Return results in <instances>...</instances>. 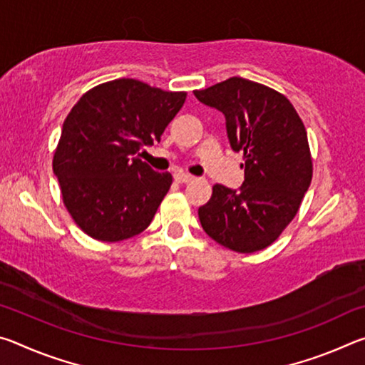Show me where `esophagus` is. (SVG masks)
<instances>
[{"mask_svg": "<svg viewBox=\"0 0 365 365\" xmlns=\"http://www.w3.org/2000/svg\"><path fill=\"white\" fill-rule=\"evenodd\" d=\"M174 178H175V182H178V183H188V182L193 180V175L185 174V172H175Z\"/></svg>", "mask_w": 365, "mask_h": 365, "instance_id": "1", "label": "esophagus"}]
</instances>
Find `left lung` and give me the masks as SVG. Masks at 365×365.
Returning a JSON list of instances; mask_svg holds the SVG:
<instances>
[{"instance_id": "obj_1", "label": "left lung", "mask_w": 365, "mask_h": 365, "mask_svg": "<svg viewBox=\"0 0 365 365\" xmlns=\"http://www.w3.org/2000/svg\"><path fill=\"white\" fill-rule=\"evenodd\" d=\"M195 96L224 114L232 150L245 154L242 187L214 185L211 200L197 209L201 225L232 251L267 248L293 220L311 185L304 123L279 91L242 77L197 90Z\"/></svg>"}]
</instances>
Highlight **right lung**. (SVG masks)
<instances>
[{
    "label": "right lung",
    "mask_w": 365,
    "mask_h": 365,
    "mask_svg": "<svg viewBox=\"0 0 365 365\" xmlns=\"http://www.w3.org/2000/svg\"><path fill=\"white\" fill-rule=\"evenodd\" d=\"M187 93L117 78L80 98L63 123L53 170L64 205L88 237L122 242L151 224L172 185L137 153L160 141Z\"/></svg>",
    "instance_id": "right-lung-1"
}]
</instances>
